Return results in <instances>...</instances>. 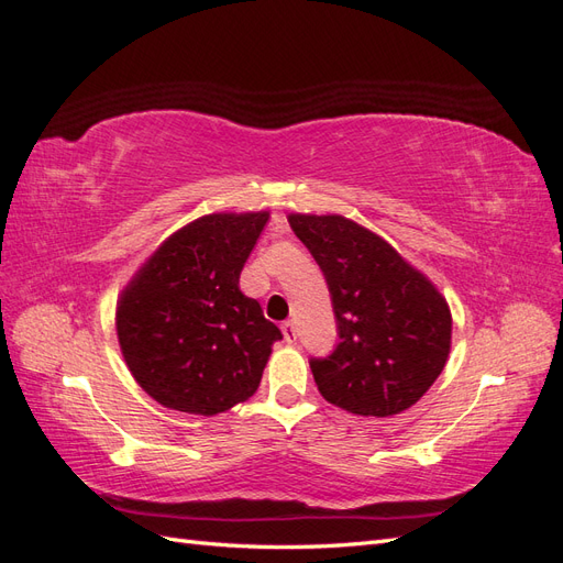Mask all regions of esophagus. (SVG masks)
Wrapping results in <instances>:
<instances>
[{
	"mask_svg": "<svg viewBox=\"0 0 563 563\" xmlns=\"http://www.w3.org/2000/svg\"><path fill=\"white\" fill-rule=\"evenodd\" d=\"M282 333H284V340H286V343H296L298 329H296V323H294V321H284V323H282Z\"/></svg>",
	"mask_w": 563,
	"mask_h": 563,
	"instance_id": "34e87169",
	"label": "esophagus"
}]
</instances>
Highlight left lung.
Here are the masks:
<instances>
[{"instance_id": "1", "label": "left lung", "mask_w": 563, "mask_h": 563, "mask_svg": "<svg viewBox=\"0 0 563 563\" xmlns=\"http://www.w3.org/2000/svg\"><path fill=\"white\" fill-rule=\"evenodd\" d=\"M323 272L340 343L310 368L321 397L354 416L411 408L444 371L451 310L434 284L383 236L343 216L291 213Z\"/></svg>"}]
</instances>
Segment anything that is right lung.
Listing matches in <instances>:
<instances>
[{
    "label": "right lung",
    "instance_id": "1",
    "mask_svg": "<svg viewBox=\"0 0 563 563\" xmlns=\"http://www.w3.org/2000/svg\"><path fill=\"white\" fill-rule=\"evenodd\" d=\"M269 213H211L150 255L117 302L124 362L147 395L183 413L216 416L261 385L282 331L240 291Z\"/></svg>",
    "mask_w": 563,
    "mask_h": 563
}]
</instances>
